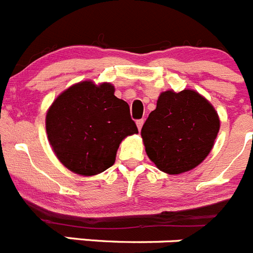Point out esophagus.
<instances>
[{"label":"esophagus","instance_id":"esophagus-1","mask_svg":"<svg viewBox=\"0 0 253 253\" xmlns=\"http://www.w3.org/2000/svg\"><path fill=\"white\" fill-rule=\"evenodd\" d=\"M143 124H144V120H143V119H139V120H137V126H138V130H140V129H142Z\"/></svg>","mask_w":253,"mask_h":253}]
</instances>
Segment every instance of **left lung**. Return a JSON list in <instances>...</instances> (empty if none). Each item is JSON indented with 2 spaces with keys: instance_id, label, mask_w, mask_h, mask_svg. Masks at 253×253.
Returning <instances> with one entry per match:
<instances>
[{
  "instance_id": "1",
  "label": "left lung",
  "mask_w": 253,
  "mask_h": 253,
  "mask_svg": "<svg viewBox=\"0 0 253 253\" xmlns=\"http://www.w3.org/2000/svg\"><path fill=\"white\" fill-rule=\"evenodd\" d=\"M220 122L215 109L194 90L166 91L142 128L149 160L169 175L195 169L210 153Z\"/></svg>"
}]
</instances>
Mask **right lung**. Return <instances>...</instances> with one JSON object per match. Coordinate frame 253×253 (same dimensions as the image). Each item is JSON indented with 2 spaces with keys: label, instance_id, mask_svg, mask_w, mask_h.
I'll return each mask as SVG.
<instances>
[{
  "label": "right lung",
  "instance_id": "add662e5",
  "mask_svg": "<svg viewBox=\"0 0 253 253\" xmlns=\"http://www.w3.org/2000/svg\"><path fill=\"white\" fill-rule=\"evenodd\" d=\"M110 84H76L60 93L46 113L51 148L69 171L101 173L115 162L122 140L138 133L129 105L118 99Z\"/></svg>",
  "mask_w": 253,
  "mask_h": 253
}]
</instances>
